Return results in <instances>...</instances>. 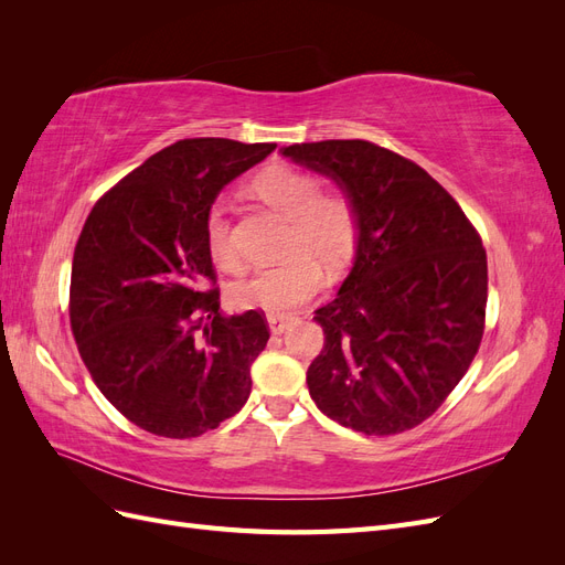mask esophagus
I'll list each match as a JSON object with an SVG mask.
<instances>
[{
	"label": "esophagus",
	"instance_id": "1",
	"mask_svg": "<svg viewBox=\"0 0 565 565\" xmlns=\"http://www.w3.org/2000/svg\"><path fill=\"white\" fill-rule=\"evenodd\" d=\"M266 320H268V328H270V332H273V334H282V332H287V330H289V324L295 322V318H292V316H276V313H270Z\"/></svg>",
	"mask_w": 565,
	"mask_h": 565
}]
</instances>
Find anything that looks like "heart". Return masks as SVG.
Instances as JSON below:
<instances>
[{"instance_id":"b5f03b06","label":"heart","mask_w":565,"mask_h":565,"mask_svg":"<svg viewBox=\"0 0 565 565\" xmlns=\"http://www.w3.org/2000/svg\"><path fill=\"white\" fill-rule=\"evenodd\" d=\"M254 191L268 207L287 218L285 252L276 266L252 273L231 287V301L241 309L292 311L316 297L322 287V266L339 268L355 249L358 224L353 207L339 195H320L316 177L292 164H270L254 179ZM204 243L214 264L241 270L243 259L221 204L204 216Z\"/></svg>"}]
</instances>
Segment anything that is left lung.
I'll use <instances>...</instances> for the list:
<instances>
[{"label":"left lung","mask_w":565,"mask_h":565,"mask_svg":"<svg viewBox=\"0 0 565 565\" xmlns=\"http://www.w3.org/2000/svg\"><path fill=\"white\" fill-rule=\"evenodd\" d=\"M332 179L355 214V256L316 322L324 347L306 372L322 415L367 436L431 417L481 347L488 259L452 195L415 162L370 141L280 148Z\"/></svg>","instance_id":"obj_1"}]
</instances>
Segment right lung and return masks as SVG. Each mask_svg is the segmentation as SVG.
Segmentation results:
<instances>
[{
	"mask_svg": "<svg viewBox=\"0 0 565 565\" xmlns=\"http://www.w3.org/2000/svg\"><path fill=\"white\" fill-rule=\"evenodd\" d=\"M276 143L177 141L100 198L73 256L71 324L100 393L129 422L193 438L241 413L266 349L262 313L221 316L204 216Z\"/></svg>",
	"mask_w": 565,
	"mask_h": 565,
	"instance_id": "obj_1",
	"label": "right lung"
}]
</instances>
